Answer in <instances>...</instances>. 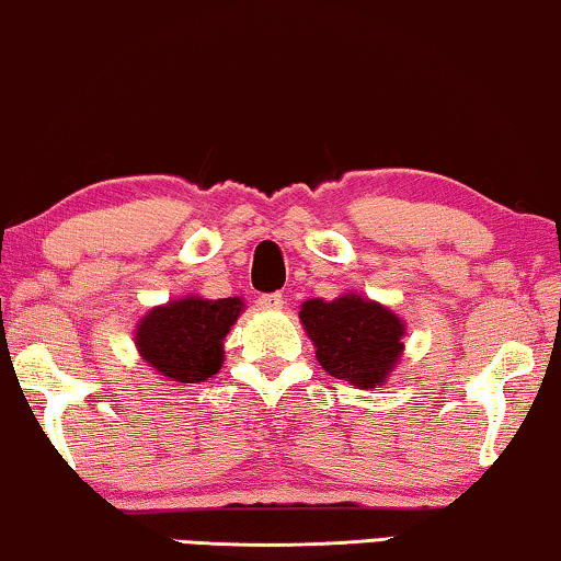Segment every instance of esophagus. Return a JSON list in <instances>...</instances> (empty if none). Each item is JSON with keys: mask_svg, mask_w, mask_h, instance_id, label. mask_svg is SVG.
I'll use <instances>...</instances> for the list:
<instances>
[{"mask_svg": "<svg viewBox=\"0 0 561 561\" xmlns=\"http://www.w3.org/2000/svg\"><path fill=\"white\" fill-rule=\"evenodd\" d=\"M282 305H284V297L279 295V291H272V295L259 297V307H262V310H282Z\"/></svg>", "mask_w": 561, "mask_h": 561, "instance_id": "obj_1", "label": "esophagus"}]
</instances>
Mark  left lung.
Listing matches in <instances>:
<instances>
[{"instance_id":"left-lung-1","label":"left lung","mask_w":561,"mask_h":561,"mask_svg":"<svg viewBox=\"0 0 561 561\" xmlns=\"http://www.w3.org/2000/svg\"><path fill=\"white\" fill-rule=\"evenodd\" d=\"M299 320L320 366L356 389L383 386L404 356L407 322L358 291L307 299L299 307Z\"/></svg>"}]
</instances>
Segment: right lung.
I'll use <instances>...</instances> for the list:
<instances>
[{
    "mask_svg": "<svg viewBox=\"0 0 561 561\" xmlns=\"http://www.w3.org/2000/svg\"><path fill=\"white\" fill-rule=\"evenodd\" d=\"M241 297L185 295L157 305L134 330L139 358L175 383H201L224 366V341L243 312Z\"/></svg>",
    "mask_w": 561,
    "mask_h": 561,
    "instance_id": "add662e5",
    "label": "right lung"
}]
</instances>
